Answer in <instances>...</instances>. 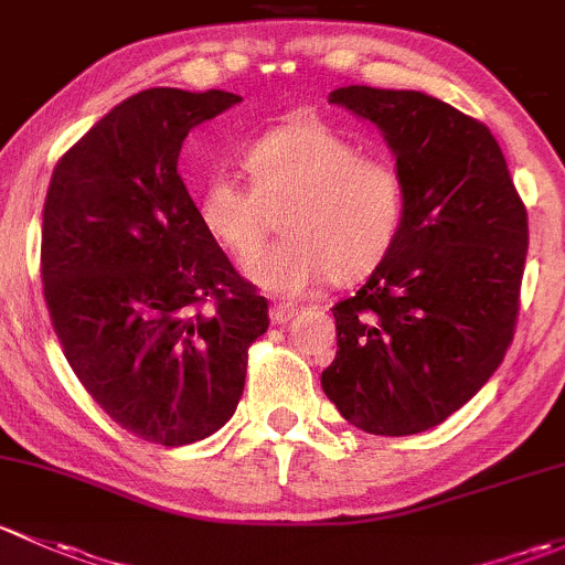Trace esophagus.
<instances>
[{
	"instance_id": "obj_1",
	"label": "esophagus",
	"mask_w": 565,
	"mask_h": 565,
	"mask_svg": "<svg viewBox=\"0 0 565 565\" xmlns=\"http://www.w3.org/2000/svg\"><path fill=\"white\" fill-rule=\"evenodd\" d=\"M294 316H296L294 305H271V310H269L271 323H288Z\"/></svg>"
}]
</instances>
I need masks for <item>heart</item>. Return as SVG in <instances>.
<instances>
[{
	"instance_id": "obj_1",
	"label": "heart",
	"mask_w": 565,
	"mask_h": 565,
	"mask_svg": "<svg viewBox=\"0 0 565 565\" xmlns=\"http://www.w3.org/2000/svg\"><path fill=\"white\" fill-rule=\"evenodd\" d=\"M249 188L217 173L198 195V220L225 253L247 260L281 212L286 239L244 266L255 288L299 296L331 277L351 282L392 249L405 212L397 166L359 154L356 143L316 116L266 132L244 154Z\"/></svg>"
}]
</instances>
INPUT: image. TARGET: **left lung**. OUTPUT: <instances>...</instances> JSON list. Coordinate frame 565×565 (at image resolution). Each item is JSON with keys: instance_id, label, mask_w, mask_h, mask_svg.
I'll list each match as a JSON object with an SVG mask.
<instances>
[{"instance_id": "1", "label": "left lung", "mask_w": 565, "mask_h": 565, "mask_svg": "<svg viewBox=\"0 0 565 565\" xmlns=\"http://www.w3.org/2000/svg\"><path fill=\"white\" fill-rule=\"evenodd\" d=\"M329 103L383 132L403 225L356 296L331 307L326 397L372 435H416L462 408L503 362L520 310L527 214L481 121L413 89L340 86Z\"/></svg>"}]
</instances>
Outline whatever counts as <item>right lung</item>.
<instances>
[{"label":"right lung","mask_w":565,"mask_h":565,"mask_svg":"<svg viewBox=\"0 0 565 565\" xmlns=\"http://www.w3.org/2000/svg\"><path fill=\"white\" fill-rule=\"evenodd\" d=\"M242 103L171 86L110 108L56 162L43 206V290L65 356L119 427L188 446L244 392L264 296L203 231L177 171L193 127Z\"/></svg>","instance_id":"obj_1"}]
</instances>
